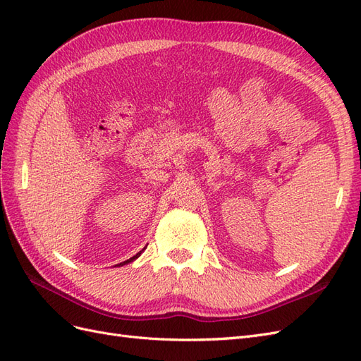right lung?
<instances>
[{
	"instance_id": "obj_1",
	"label": "right lung",
	"mask_w": 361,
	"mask_h": 361,
	"mask_svg": "<svg viewBox=\"0 0 361 361\" xmlns=\"http://www.w3.org/2000/svg\"><path fill=\"white\" fill-rule=\"evenodd\" d=\"M143 250H145V248H143ZM141 253H143V251H140V253H137V255H135V256H134V257H130V259H128V260H125V262H123V264H120V265H118V267H122V265H126V264H129V262H134V260H135V259H137V257H140V255H141ZM116 267H117V265H116Z\"/></svg>"
}]
</instances>
